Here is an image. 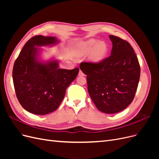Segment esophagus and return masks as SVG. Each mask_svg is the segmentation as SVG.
I'll return each mask as SVG.
<instances>
[{
  "mask_svg": "<svg viewBox=\"0 0 159 159\" xmlns=\"http://www.w3.org/2000/svg\"><path fill=\"white\" fill-rule=\"evenodd\" d=\"M78 75H80V76H84V74L83 73L82 71H81V70H80V71H79V74H78Z\"/></svg>",
  "mask_w": 159,
  "mask_h": 159,
  "instance_id": "obj_1",
  "label": "esophagus"
}]
</instances>
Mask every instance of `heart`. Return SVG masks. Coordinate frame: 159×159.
Returning <instances> with one entry per match:
<instances>
[{
	"instance_id": "heart-1",
	"label": "heart",
	"mask_w": 159,
	"mask_h": 159,
	"mask_svg": "<svg viewBox=\"0 0 159 159\" xmlns=\"http://www.w3.org/2000/svg\"><path fill=\"white\" fill-rule=\"evenodd\" d=\"M78 53L81 55H87L89 53L90 58L95 61H102L107 56L108 48L104 42H98L89 39L81 42L78 46Z\"/></svg>"
}]
</instances>
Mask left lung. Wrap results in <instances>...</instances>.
<instances>
[{
  "label": "left lung",
  "instance_id": "obj_1",
  "mask_svg": "<svg viewBox=\"0 0 159 159\" xmlns=\"http://www.w3.org/2000/svg\"><path fill=\"white\" fill-rule=\"evenodd\" d=\"M111 56L98 63L84 61L80 68L87 75L88 90L100 111H121L134 99L140 78V65L129 43L109 35Z\"/></svg>",
  "mask_w": 159,
  "mask_h": 159
}]
</instances>
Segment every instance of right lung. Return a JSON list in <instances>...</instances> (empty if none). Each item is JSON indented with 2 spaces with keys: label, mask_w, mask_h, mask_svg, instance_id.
I'll use <instances>...</instances> for the list:
<instances>
[{
  "label": "right lung",
  "mask_w": 159,
  "mask_h": 159,
  "mask_svg": "<svg viewBox=\"0 0 159 159\" xmlns=\"http://www.w3.org/2000/svg\"><path fill=\"white\" fill-rule=\"evenodd\" d=\"M56 37L35 36L24 46L13 66L12 79L17 99L27 111L46 115L58 108L66 88L78 74L79 68L60 69L58 61L39 59L41 48L58 43Z\"/></svg>",
  "instance_id": "obj_1"
}]
</instances>
